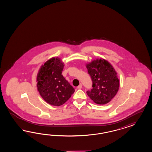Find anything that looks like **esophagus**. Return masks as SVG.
I'll return each instance as SVG.
<instances>
[{
  "mask_svg": "<svg viewBox=\"0 0 152 152\" xmlns=\"http://www.w3.org/2000/svg\"><path fill=\"white\" fill-rule=\"evenodd\" d=\"M82 87V84H80L79 85H78V87H77V88L78 89H81V88Z\"/></svg>",
  "mask_w": 152,
  "mask_h": 152,
  "instance_id": "1",
  "label": "esophagus"
}]
</instances>
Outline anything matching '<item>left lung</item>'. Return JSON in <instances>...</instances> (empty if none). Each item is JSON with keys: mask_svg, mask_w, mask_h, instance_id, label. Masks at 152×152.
<instances>
[{"mask_svg": "<svg viewBox=\"0 0 152 152\" xmlns=\"http://www.w3.org/2000/svg\"><path fill=\"white\" fill-rule=\"evenodd\" d=\"M86 66L92 81L93 88L87 91L89 97L98 104L110 102L119 87V79L113 67L103 58H97Z\"/></svg>", "mask_w": 152, "mask_h": 152, "instance_id": "1", "label": "left lung"}]
</instances>
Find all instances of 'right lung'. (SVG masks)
<instances>
[{
  "label": "right lung",
  "mask_w": 152,
  "mask_h": 152,
  "mask_svg": "<svg viewBox=\"0 0 152 152\" xmlns=\"http://www.w3.org/2000/svg\"><path fill=\"white\" fill-rule=\"evenodd\" d=\"M64 66L60 58L53 57L41 66L37 74V90L46 102L55 106L64 104L75 92L61 74Z\"/></svg>",
  "instance_id": "1"
}]
</instances>
